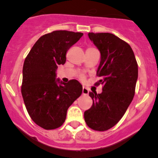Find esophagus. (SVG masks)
<instances>
[{
	"instance_id": "1",
	"label": "esophagus",
	"mask_w": 158,
	"mask_h": 158,
	"mask_svg": "<svg viewBox=\"0 0 158 158\" xmlns=\"http://www.w3.org/2000/svg\"><path fill=\"white\" fill-rule=\"evenodd\" d=\"M89 89L88 88H86V87H83L82 88V94L83 95H89Z\"/></svg>"
}]
</instances>
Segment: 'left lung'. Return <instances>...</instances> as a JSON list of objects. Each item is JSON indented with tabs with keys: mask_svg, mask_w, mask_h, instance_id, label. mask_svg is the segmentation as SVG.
<instances>
[{
	"mask_svg": "<svg viewBox=\"0 0 158 158\" xmlns=\"http://www.w3.org/2000/svg\"><path fill=\"white\" fill-rule=\"evenodd\" d=\"M89 38L101 55L97 84L103 85L102 92H90L92 106L84 112L87 125L103 131L120 121L135 95L138 69L129 44L109 33H89Z\"/></svg>",
	"mask_w": 158,
	"mask_h": 158,
	"instance_id": "1",
	"label": "left lung"
}]
</instances>
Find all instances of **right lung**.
Returning <instances> with one entry per match:
<instances>
[{
    "instance_id": "add662e5",
    "label": "right lung",
    "mask_w": 158,
    "mask_h": 158,
    "mask_svg": "<svg viewBox=\"0 0 158 158\" xmlns=\"http://www.w3.org/2000/svg\"><path fill=\"white\" fill-rule=\"evenodd\" d=\"M82 33L56 30L41 36L30 49L23 67L21 93L32 120L50 130L61 126L68 108L77 99L82 86L76 79L65 83L56 79L58 65Z\"/></svg>"
}]
</instances>
